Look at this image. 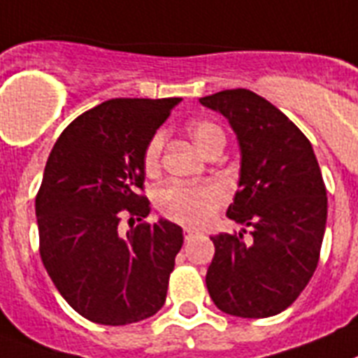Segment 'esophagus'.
Masks as SVG:
<instances>
[{
	"mask_svg": "<svg viewBox=\"0 0 358 358\" xmlns=\"http://www.w3.org/2000/svg\"><path fill=\"white\" fill-rule=\"evenodd\" d=\"M194 236H196V232H194V230H192V229H185V239H186V241H190V239L194 238Z\"/></svg>",
	"mask_w": 358,
	"mask_h": 358,
	"instance_id": "1",
	"label": "esophagus"
}]
</instances>
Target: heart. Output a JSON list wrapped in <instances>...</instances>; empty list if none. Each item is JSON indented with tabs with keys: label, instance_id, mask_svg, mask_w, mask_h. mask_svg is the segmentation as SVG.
<instances>
[{
	"label": "heart",
	"instance_id": "b5f03b06",
	"mask_svg": "<svg viewBox=\"0 0 358 358\" xmlns=\"http://www.w3.org/2000/svg\"><path fill=\"white\" fill-rule=\"evenodd\" d=\"M192 141L199 148L201 152L206 153L215 144H225V131L210 122V120H196L188 126ZM164 137L157 131L144 148L143 162L148 172H153L161 162V152ZM155 206L159 208L164 217L181 223L186 227H203L210 221L217 206L221 205L223 196L221 190L214 182H196V185H186V182H166L159 186L153 194Z\"/></svg>",
	"mask_w": 358,
	"mask_h": 358
}]
</instances>
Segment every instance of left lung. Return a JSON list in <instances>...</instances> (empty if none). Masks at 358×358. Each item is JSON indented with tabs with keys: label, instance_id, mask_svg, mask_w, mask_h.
<instances>
[{
	"label": "left lung",
	"instance_id": "obj_1",
	"mask_svg": "<svg viewBox=\"0 0 358 358\" xmlns=\"http://www.w3.org/2000/svg\"><path fill=\"white\" fill-rule=\"evenodd\" d=\"M220 111L241 150L239 190L227 215L250 227L212 236L210 298L227 315L267 318L285 311L311 280L327 220L326 185L311 143L276 106L249 90L199 99Z\"/></svg>",
	"mask_w": 358,
	"mask_h": 358
}]
</instances>
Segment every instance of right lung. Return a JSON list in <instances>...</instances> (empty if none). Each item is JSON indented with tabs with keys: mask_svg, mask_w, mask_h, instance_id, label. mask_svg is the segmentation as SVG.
Segmentation results:
<instances>
[{
	"mask_svg": "<svg viewBox=\"0 0 358 358\" xmlns=\"http://www.w3.org/2000/svg\"><path fill=\"white\" fill-rule=\"evenodd\" d=\"M181 99H113L56 141L36 196L40 256L66 302L87 320L153 317L182 247L172 221L146 223L144 148ZM128 219L130 229H122Z\"/></svg>",
	"mask_w": 358,
	"mask_h": 358,
	"instance_id": "1",
	"label": "right lung"
}]
</instances>
